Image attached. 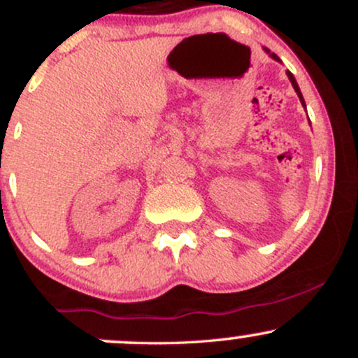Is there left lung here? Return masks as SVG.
<instances>
[{
    "label": "left lung",
    "mask_w": 358,
    "mask_h": 358,
    "mask_svg": "<svg viewBox=\"0 0 358 358\" xmlns=\"http://www.w3.org/2000/svg\"><path fill=\"white\" fill-rule=\"evenodd\" d=\"M264 50H266V52H268V53H269V57H273V59H274V60L281 62V60H279V57L276 55V53H271V52L268 50V48H264ZM286 73H287V77H289V80H291V84H293V87H294V90H296V94H298L299 101H301V104H303V106H305V108H306V104H305V99H303V94H301V90H299V87H298V82H296V79H294V76H293V73H291L289 71H287Z\"/></svg>",
    "instance_id": "8db88e82"
}]
</instances>
